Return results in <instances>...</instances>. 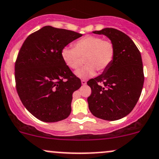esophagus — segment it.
I'll list each match as a JSON object with an SVG mask.
<instances>
[{
    "label": "esophagus",
    "mask_w": 159,
    "mask_h": 159,
    "mask_svg": "<svg viewBox=\"0 0 159 159\" xmlns=\"http://www.w3.org/2000/svg\"><path fill=\"white\" fill-rule=\"evenodd\" d=\"M81 84H82L83 85H85L87 84V81H85V80H81Z\"/></svg>",
    "instance_id": "34e87169"
}]
</instances>
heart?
I'll return each mask as SVG.
<instances>
[{
  "label": "heart",
  "instance_id": "b5f03b06",
  "mask_svg": "<svg viewBox=\"0 0 159 159\" xmlns=\"http://www.w3.org/2000/svg\"><path fill=\"white\" fill-rule=\"evenodd\" d=\"M64 62L70 69H77L81 66V58L84 57V66L76 71L81 78L93 76L97 70L101 73L112 63L116 57V46L111 40L100 36L87 35L74 43V48L65 47L61 51Z\"/></svg>",
  "mask_w": 159,
  "mask_h": 159
}]
</instances>
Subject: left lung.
Returning a JSON list of instances; mask_svg holds the SVG:
<instances>
[{
    "label": "left lung",
    "instance_id": "8db88e82",
    "mask_svg": "<svg viewBox=\"0 0 159 159\" xmlns=\"http://www.w3.org/2000/svg\"><path fill=\"white\" fill-rule=\"evenodd\" d=\"M93 32L113 41L116 57L102 75L87 82L91 88L88 107L97 118L116 121L128 116L140 97L144 82L141 54L130 38L118 29L106 28Z\"/></svg>",
    "mask_w": 159,
    "mask_h": 159
}]
</instances>
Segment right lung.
<instances>
[{
    "label": "right lung",
    "instance_id": "1",
    "mask_svg": "<svg viewBox=\"0 0 159 159\" xmlns=\"http://www.w3.org/2000/svg\"><path fill=\"white\" fill-rule=\"evenodd\" d=\"M81 36L47 25L22 43L15 62L16 88L26 109L38 119L57 122L70 115L72 93L81 81L64 62L61 51Z\"/></svg>",
    "mask_w": 159,
    "mask_h": 159
}]
</instances>
